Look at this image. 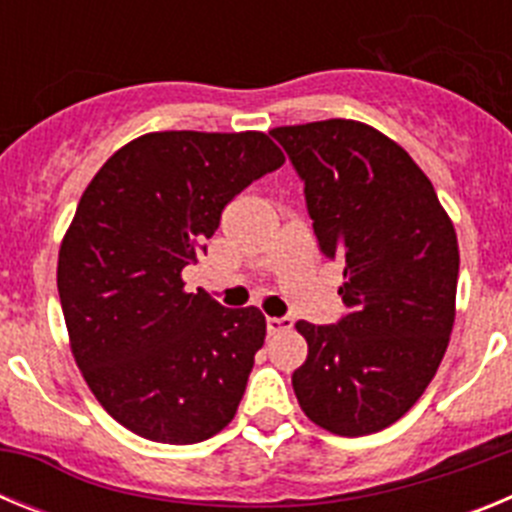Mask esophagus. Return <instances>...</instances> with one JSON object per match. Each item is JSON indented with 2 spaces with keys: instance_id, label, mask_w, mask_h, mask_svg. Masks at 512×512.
I'll use <instances>...</instances> for the list:
<instances>
[{
  "instance_id": "34e87169",
  "label": "esophagus",
  "mask_w": 512,
  "mask_h": 512,
  "mask_svg": "<svg viewBox=\"0 0 512 512\" xmlns=\"http://www.w3.org/2000/svg\"><path fill=\"white\" fill-rule=\"evenodd\" d=\"M295 325V320L292 318H266V330H269V336H277V333H284V330H289Z\"/></svg>"
}]
</instances>
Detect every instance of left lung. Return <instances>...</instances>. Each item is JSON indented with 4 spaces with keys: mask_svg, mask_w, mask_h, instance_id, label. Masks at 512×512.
<instances>
[{
    "mask_svg": "<svg viewBox=\"0 0 512 512\" xmlns=\"http://www.w3.org/2000/svg\"><path fill=\"white\" fill-rule=\"evenodd\" d=\"M305 182L323 256L343 264L346 315L297 323V402L336 436H369L413 408L454 328L459 243L431 179L395 140L356 120L271 130Z\"/></svg>",
    "mask_w": 512,
    "mask_h": 512,
    "instance_id": "obj_1",
    "label": "left lung"
}]
</instances>
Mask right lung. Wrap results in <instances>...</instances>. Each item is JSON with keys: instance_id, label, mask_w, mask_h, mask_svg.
I'll list each match as a JSON object with an SVG mask.
<instances>
[{"instance_id": "obj_1", "label": "right lung", "mask_w": 512, "mask_h": 512, "mask_svg": "<svg viewBox=\"0 0 512 512\" xmlns=\"http://www.w3.org/2000/svg\"><path fill=\"white\" fill-rule=\"evenodd\" d=\"M282 164L264 133L166 130L112 153L81 194L58 295L89 390L128 431L184 446L233 420L266 318L184 292L182 269L235 194Z\"/></svg>"}]
</instances>
